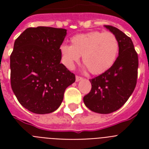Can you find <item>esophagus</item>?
<instances>
[{"label": "esophagus", "instance_id": "1", "mask_svg": "<svg viewBox=\"0 0 149 149\" xmlns=\"http://www.w3.org/2000/svg\"><path fill=\"white\" fill-rule=\"evenodd\" d=\"M82 79H83V78H82L81 77H79V76H77V77H76V81L77 82L80 81Z\"/></svg>", "mask_w": 149, "mask_h": 149}]
</instances>
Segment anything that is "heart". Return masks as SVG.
Listing matches in <instances>:
<instances>
[{"label": "heart", "mask_w": 149, "mask_h": 149, "mask_svg": "<svg viewBox=\"0 0 149 149\" xmlns=\"http://www.w3.org/2000/svg\"><path fill=\"white\" fill-rule=\"evenodd\" d=\"M119 42L111 32L91 31L71 38V45L63 44L59 48L62 61L72 70L82 56L83 63L92 74L104 73L113 65L118 56Z\"/></svg>", "instance_id": "1"}]
</instances>
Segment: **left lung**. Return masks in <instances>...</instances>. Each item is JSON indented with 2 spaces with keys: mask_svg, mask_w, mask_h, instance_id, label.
<instances>
[{
  "mask_svg": "<svg viewBox=\"0 0 149 149\" xmlns=\"http://www.w3.org/2000/svg\"><path fill=\"white\" fill-rule=\"evenodd\" d=\"M119 42L118 57L106 72L90 81L91 92L84 97L86 107L98 113H111L126 103L137 83L139 58L131 38L115 27L104 25Z\"/></svg>",
  "mask_w": 149,
  "mask_h": 149,
  "instance_id": "left-lung-1",
  "label": "left lung"
}]
</instances>
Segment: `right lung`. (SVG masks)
<instances>
[{
  "instance_id": "obj_1",
  "label": "right lung",
  "mask_w": 149,
  "mask_h": 149,
  "mask_svg": "<svg viewBox=\"0 0 149 149\" xmlns=\"http://www.w3.org/2000/svg\"><path fill=\"white\" fill-rule=\"evenodd\" d=\"M66 29L39 26L24 30L15 40L10 57V85L17 100L32 113L58 108L75 75L60 63L59 48Z\"/></svg>"
}]
</instances>
